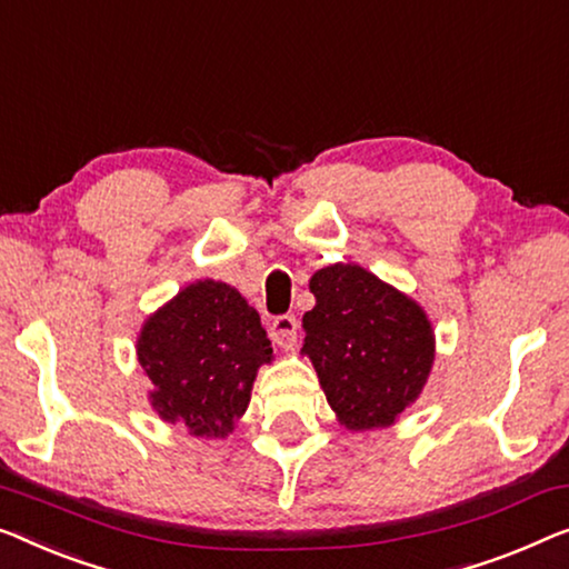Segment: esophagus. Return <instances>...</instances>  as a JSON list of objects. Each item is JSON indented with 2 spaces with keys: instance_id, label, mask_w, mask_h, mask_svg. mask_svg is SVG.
<instances>
[{
  "instance_id": "1",
  "label": "esophagus",
  "mask_w": 569,
  "mask_h": 569,
  "mask_svg": "<svg viewBox=\"0 0 569 569\" xmlns=\"http://www.w3.org/2000/svg\"><path fill=\"white\" fill-rule=\"evenodd\" d=\"M270 337L278 347L283 350H291L296 345V337H299V321L291 313H283V317H276L273 325H270Z\"/></svg>"
}]
</instances>
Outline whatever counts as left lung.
I'll use <instances>...</instances> for the list:
<instances>
[{
  "instance_id": "8db88e82",
  "label": "left lung",
  "mask_w": 569,
  "mask_h": 569,
  "mask_svg": "<svg viewBox=\"0 0 569 569\" xmlns=\"http://www.w3.org/2000/svg\"><path fill=\"white\" fill-rule=\"evenodd\" d=\"M301 355L311 360L337 421L386 429L417 403L435 366V329L409 293L376 273L335 262L311 276Z\"/></svg>"
}]
</instances>
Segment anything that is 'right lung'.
Wrapping results in <instances>:
<instances>
[{"label": "right lung", "instance_id": "1", "mask_svg": "<svg viewBox=\"0 0 569 569\" xmlns=\"http://www.w3.org/2000/svg\"><path fill=\"white\" fill-rule=\"evenodd\" d=\"M138 362L160 419L193 437L224 439L250 406L273 347L260 313L230 283L201 278L142 321Z\"/></svg>", "mask_w": 569, "mask_h": 569}]
</instances>
